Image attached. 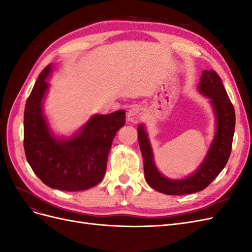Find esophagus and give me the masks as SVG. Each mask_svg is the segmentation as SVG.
I'll return each instance as SVG.
<instances>
[{
    "mask_svg": "<svg viewBox=\"0 0 252 252\" xmlns=\"http://www.w3.org/2000/svg\"><path fill=\"white\" fill-rule=\"evenodd\" d=\"M144 118V111L141 108H131L128 111L127 119L131 123H139V122Z\"/></svg>",
    "mask_w": 252,
    "mask_h": 252,
    "instance_id": "34e87169",
    "label": "esophagus"
}]
</instances>
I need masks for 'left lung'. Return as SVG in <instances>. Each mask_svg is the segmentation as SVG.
Returning <instances> with one entry per match:
<instances>
[{"mask_svg":"<svg viewBox=\"0 0 252 252\" xmlns=\"http://www.w3.org/2000/svg\"><path fill=\"white\" fill-rule=\"evenodd\" d=\"M200 93L209 98L216 117V133L203 162L188 177L180 180L166 178L158 171L146 128L138 127V139L144 161V173L148 185L168 195L194 193L205 189L223 170L230 157L235 126L233 105L226 93L222 80L215 70H204L197 86Z\"/></svg>","mask_w":252,"mask_h":252,"instance_id":"8db88e82","label":"left lung"}]
</instances>
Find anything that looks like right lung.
Returning <instances> with one entry per match:
<instances>
[{"mask_svg":"<svg viewBox=\"0 0 252 252\" xmlns=\"http://www.w3.org/2000/svg\"><path fill=\"white\" fill-rule=\"evenodd\" d=\"M49 64L40 73L24 111V149L39 179L53 189L81 191L97 185L107 167L113 138L125 125V111L94 114L70 138H59L43 112Z\"/></svg>","mask_w":252,"mask_h":252,"instance_id":"1","label":"right lung"}]
</instances>
